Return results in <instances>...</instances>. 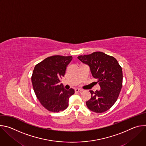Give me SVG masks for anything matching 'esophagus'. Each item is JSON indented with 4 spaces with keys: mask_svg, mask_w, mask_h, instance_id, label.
Returning <instances> with one entry per match:
<instances>
[{
    "mask_svg": "<svg viewBox=\"0 0 146 146\" xmlns=\"http://www.w3.org/2000/svg\"><path fill=\"white\" fill-rule=\"evenodd\" d=\"M82 91V90L79 89V88H76L75 89V92H81Z\"/></svg>",
    "mask_w": 146,
    "mask_h": 146,
    "instance_id": "1",
    "label": "esophagus"
}]
</instances>
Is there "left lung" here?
<instances>
[{"label": "left lung", "mask_w": 146, "mask_h": 146, "mask_svg": "<svg viewBox=\"0 0 146 146\" xmlns=\"http://www.w3.org/2000/svg\"><path fill=\"white\" fill-rule=\"evenodd\" d=\"M88 65L92 76L98 80L100 90L90 91L91 98L86 102L87 108L95 113H103L117 101L122 86V70L117 59L102 52L78 56Z\"/></svg>", "instance_id": "1"}]
</instances>
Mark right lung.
I'll list each match as a JSON object with an SVG mask.
<instances>
[{
	"label": "right lung",
	"instance_id": "1",
	"mask_svg": "<svg viewBox=\"0 0 146 146\" xmlns=\"http://www.w3.org/2000/svg\"><path fill=\"white\" fill-rule=\"evenodd\" d=\"M72 58V56H49L34 68L32 82L35 93L41 105L50 111L58 113L65 110L69 97L74 94L73 89L68 91L59 84Z\"/></svg>",
	"mask_w": 146,
	"mask_h": 146
}]
</instances>
